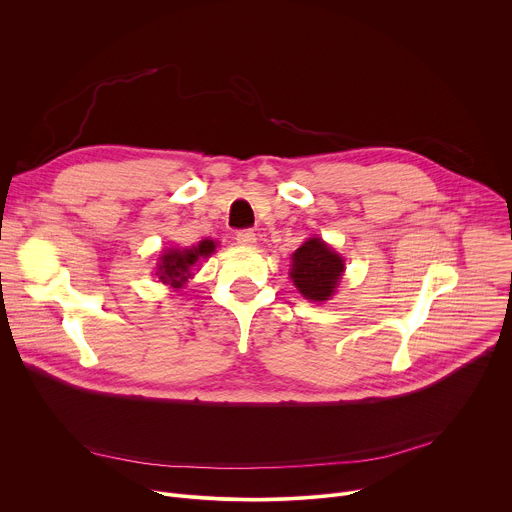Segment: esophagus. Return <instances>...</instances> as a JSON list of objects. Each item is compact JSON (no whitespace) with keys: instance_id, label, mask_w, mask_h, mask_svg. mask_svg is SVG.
I'll return each instance as SVG.
<instances>
[{"instance_id":"34e87169","label":"esophagus","mask_w":512,"mask_h":512,"mask_svg":"<svg viewBox=\"0 0 512 512\" xmlns=\"http://www.w3.org/2000/svg\"><path fill=\"white\" fill-rule=\"evenodd\" d=\"M235 239H237V243L241 245V247H253L255 245V233L251 231V229H243V231H239L237 235H235Z\"/></svg>"}]
</instances>
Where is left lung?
Segmentation results:
<instances>
[{
    "label": "left lung",
    "instance_id": "1",
    "mask_svg": "<svg viewBox=\"0 0 512 512\" xmlns=\"http://www.w3.org/2000/svg\"><path fill=\"white\" fill-rule=\"evenodd\" d=\"M342 273L344 259L318 237L308 239L291 255L289 277L306 300H330L336 294Z\"/></svg>",
    "mask_w": 512,
    "mask_h": 512
}]
</instances>
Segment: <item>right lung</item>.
I'll use <instances>...</instances> for the list:
<instances>
[{"label": "right lung", "instance_id": "right-lung-1", "mask_svg": "<svg viewBox=\"0 0 512 512\" xmlns=\"http://www.w3.org/2000/svg\"><path fill=\"white\" fill-rule=\"evenodd\" d=\"M214 251L212 241H200L196 247L190 249H166V253L160 257L158 263V279L172 287H182L188 277H192V267L208 257Z\"/></svg>", "mask_w": 512, "mask_h": 512}]
</instances>
